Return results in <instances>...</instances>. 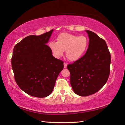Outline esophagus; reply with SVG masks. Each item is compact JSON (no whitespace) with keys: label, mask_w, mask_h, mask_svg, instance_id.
<instances>
[{"label":"esophagus","mask_w":125,"mask_h":125,"mask_svg":"<svg viewBox=\"0 0 125 125\" xmlns=\"http://www.w3.org/2000/svg\"><path fill=\"white\" fill-rule=\"evenodd\" d=\"M64 64V68H67V63H64V64Z\"/></svg>","instance_id":"1"}]
</instances>
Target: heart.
Segmentation results:
<instances>
[{
	"label": "heart",
	"instance_id": "b5f03b06",
	"mask_svg": "<svg viewBox=\"0 0 125 125\" xmlns=\"http://www.w3.org/2000/svg\"><path fill=\"white\" fill-rule=\"evenodd\" d=\"M89 46V40L85 36L63 33L58 36L56 42H51L50 47L53 56L60 58L65 51V55L71 61H76L83 57Z\"/></svg>",
	"mask_w": 125,
	"mask_h": 125
}]
</instances>
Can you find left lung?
Wrapping results in <instances>:
<instances>
[{
  "mask_svg": "<svg viewBox=\"0 0 125 125\" xmlns=\"http://www.w3.org/2000/svg\"><path fill=\"white\" fill-rule=\"evenodd\" d=\"M89 41L85 54L67 65L71 84L76 94L86 96L98 92L106 83L110 72L111 55L104 40L86 30Z\"/></svg>",
  "mask_w": 125,
  "mask_h": 125,
  "instance_id": "8db88e82",
  "label": "left lung"
}]
</instances>
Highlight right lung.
<instances>
[{
  "label": "right lung",
  "mask_w": 125,
  "mask_h": 125,
  "mask_svg": "<svg viewBox=\"0 0 125 125\" xmlns=\"http://www.w3.org/2000/svg\"><path fill=\"white\" fill-rule=\"evenodd\" d=\"M53 30L41 35H30L15 46L11 66L19 88L30 95L45 98L51 94L62 61L54 58L46 44Z\"/></svg>",
  "instance_id": "obj_1"
}]
</instances>
